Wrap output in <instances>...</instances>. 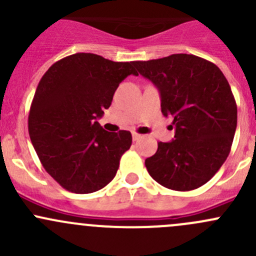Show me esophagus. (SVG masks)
I'll return each instance as SVG.
<instances>
[{
	"instance_id": "obj_1",
	"label": "esophagus",
	"mask_w": 256,
	"mask_h": 256,
	"mask_svg": "<svg viewBox=\"0 0 256 256\" xmlns=\"http://www.w3.org/2000/svg\"><path fill=\"white\" fill-rule=\"evenodd\" d=\"M141 138H142V136H141L140 134H138V132H132V140H134V141L140 140Z\"/></svg>"
}]
</instances>
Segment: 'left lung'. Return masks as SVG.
I'll use <instances>...</instances> for the list:
<instances>
[{"label": "left lung", "mask_w": 256, "mask_h": 256, "mask_svg": "<svg viewBox=\"0 0 256 256\" xmlns=\"http://www.w3.org/2000/svg\"><path fill=\"white\" fill-rule=\"evenodd\" d=\"M161 94V112L174 118V140L158 142L144 161L150 176L174 190L206 184L226 162L238 110L230 85L212 62L193 54L134 62Z\"/></svg>", "instance_id": "obj_1"}]
</instances>
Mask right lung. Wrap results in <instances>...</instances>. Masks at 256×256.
<instances>
[{"mask_svg":"<svg viewBox=\"0 0 256 256\" xmlns=\"http://www.w3.org/2000/svg\"><path fill=\"white\" fill-rule=\"evenodd\" d=\"M134 62L76 53L56 62L40 80L28 132L40 164L64 190H102L118 172L132 142L130 131L108 132L96 118L109 109L118 84L138 76Z\"/></svg>","mask_w":256,"mask_h":256,"instance_id":"obj_1","label":"right lung"}]
</instances>
